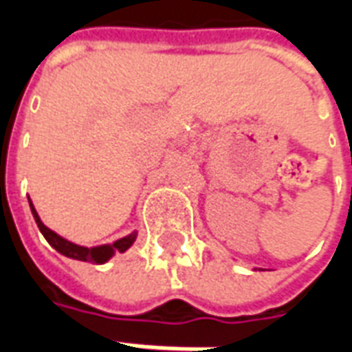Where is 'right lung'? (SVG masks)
I'll list each match as a JSON object with an SVG mask.
<instances>
[{
  "instance_id": "right-lung-1",
  "label": "right lung",
  "mask_w": 352,
  "mask_h": 352,
  "mask_svg": "<svg viewBox=\"0 0 352 352\" xmlns=\"http://www.w3.org/2000/svg\"><path fill=\"white\" fill-rule=\"evenodd\" d=\"M30 207H32V214H34L35 222H37V226L41 230V234L45 236V239L49 241L54 249H56L60 254H64L67 258L73 260H82V262H94V264H103V262H107L115 252H124L126 249H130L131 243L135 241V232L130 234V236L122 237V239H118L113 245H103V247H94V249H88V247H80V245H75L72 241H67L64 237H60L58 234H54L52 230H49L39 219V214L32 206V201H30Z\"/></svg>"
}]
</instances>
